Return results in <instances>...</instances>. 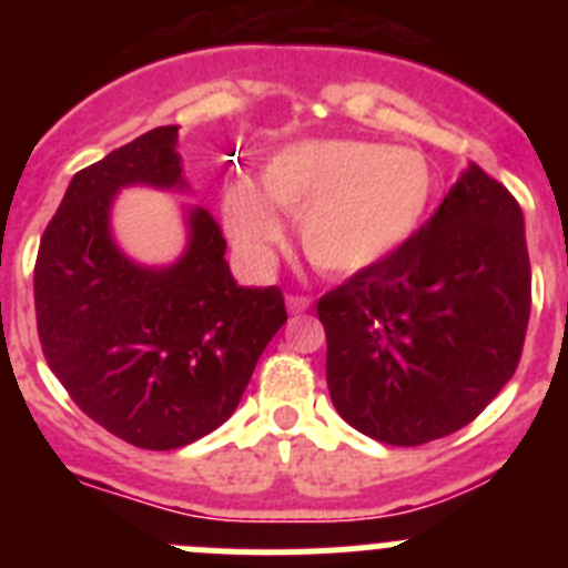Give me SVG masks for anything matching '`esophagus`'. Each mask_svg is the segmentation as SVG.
I'll return each mask as SVG.
<instances>
[{"instance_id":"esophagus-1","label":"esophagus","mask_w":568,"mask_h":568,"mask_svg":"<svg viewBox=\"0 0 568 568\" xmlns=\"http://www.w3.org/2000/svg\"><path fill=\"white\" fill-rule=\"evenodd\" d=\"M310 304H313V301H310L307 295H287V310H290V313H293V315L307 313Z\"/></svg>"}]
</instances>
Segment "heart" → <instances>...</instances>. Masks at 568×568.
<instances>
[{"instance_id":"b5f03b06","label":"heart","mask_w":568,"mask_h":568,"mask_svg":"<svg viewBox=\"0 0 568 568\" xmlns=\"http://www.w3.org/2000/svg\"><path fill=\"white\" fill-rule=\"evenodd\" d=\"M253 184L222 193L224 230L247 258L264 261L284 241L275 210L298 219L315 270L355 275L409 247L433 213L438 179L420 150L358 139H321L281 150Z\"/></svg>"}]
</instances>
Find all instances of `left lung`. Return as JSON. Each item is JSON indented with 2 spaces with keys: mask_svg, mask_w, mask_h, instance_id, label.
Masks as SVG:
<instances>
[{
  "mask_svg": "<svg viewBox=\"0 0 568 568\" xmlns=\"http://www.w3.org/2000/svg\"><path fill=\"white\" fill-rule=\"evenodd\" d=\"M529 310L520 204L469 164L409 247L318 298L329 398L381 444L446 438L515 375Z\"/></svg>",
  "mask_w": 568,
  "mask_h": 568,
  "instance_id": "1",
  "label": "left lung"
}]
</instances>
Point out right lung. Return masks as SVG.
Returning <instances> with one entry per match:
<instances>
[{
	"label": "right lung",
	"mask_w": 568,
	"mask_h": 568,
	"mask_svg": "<svg viewBox=\"0 0 568 568\" xmlns=\"http://www.w3.org/2000/svg\"><path fill=\"white\" fill-rule=\"evenodd\" d=\"M179 128H155L73 175L33 270L42 353L88 418L142 449H179L235 413L287 321L278 287H239L222 227L187 210V247L144 267L110 230L115 193L184 190Z\"/></svg>",
	"instance_id": "1"
}]
</instances>
